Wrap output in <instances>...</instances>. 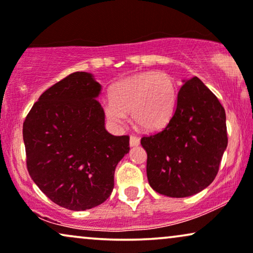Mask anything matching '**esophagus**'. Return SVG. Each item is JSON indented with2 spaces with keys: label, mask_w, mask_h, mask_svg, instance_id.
<instances>
[{
  "label": "esophagus",
  "mask_w": 253,
  "mask_h": 253,
  "mask_svg": "<svg viewBox=\"0 0 253 253\" xmlns=\"http://www.w3.org/2000/svg\"><path fill=\"white\" fill-rule=\"evenodd\" d=\"M129 145L130 147H135L140 145V139L136 135H130L129 136Z\"/></svg>",
  "instance_id": "34e87169"
}]
</instances>
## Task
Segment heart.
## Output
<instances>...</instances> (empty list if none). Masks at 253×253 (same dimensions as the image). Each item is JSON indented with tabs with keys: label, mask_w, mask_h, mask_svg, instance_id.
Listing matches in <instances>:
<instances>
[{
	"label": "heart",
	"mask_w": 253,
	"mask_h": 253,
	"mask_svg": "<svg viewBox=\"0 0 253 253\" xmlns=\"http://www.w3.org/2000/svg\"><path fill=\"white\" fill-rule=\"evenodd\" d=\"M110 99L103 105L107 120L123 126L130 112L142 129L154 132L171 119L177 101L176 83L166 72H142L124 79L111 88Z\"/></svg>",
	"instance_id": "obj_1"
}]
</instances>
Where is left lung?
<instances>
[{
	"label": "left lung",
	"mask_w": 253,
	"mask_h": 253,
	"mask_svg": "<svg viewBox=\"0 0 253 253\" xmlns=\"http://www.w3.org/2000/svg\"><path fill=\"white\" fill-rule=\"evenodd\" d=\"M147 177L156 193L188 197L215 180L228 146L224 107L197 77L184 81L161 132L143 136Z\"/></svg>",
	"instance_id": "1"
}]
</instances>
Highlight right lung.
<instances>
[{"label": "right lung", "mask_w": 253, "mask_h": 253, "mask_svg": "<svg viewBox=\"0 0 253 253\" xmlns=\"http://www.w3.org/2000/svg\"><path fill=\"white\" fill-rule=\"evenodd\" d=\"M100 91L91 73H71L41 95L23 124L31 178L52 202L75 211L110 197L118 162L129 150L128 135L105 129Z\"/></svg>", "instance_id": "add662e5"}]
</instances>
